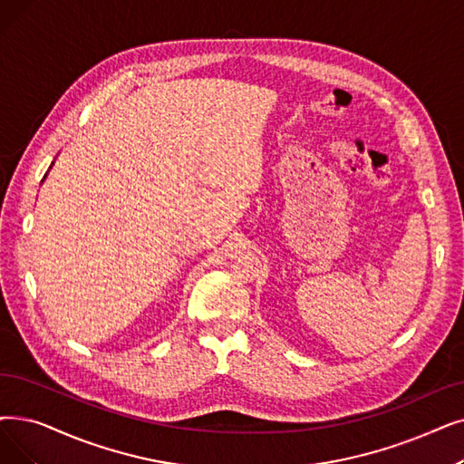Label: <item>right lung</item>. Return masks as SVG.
I'll use <instances>...</instances> for the list:
<instances>
[{
	"instance_id": "obj_1",
	"label": "right lung",
	"mask_w": 464,
	"mask_h": 464,
	"mask_svg": "<svg viewBox=\"0 0 464 464\" xmlns=\"http://www.w3.org/2000/svg\"><path fill=\"white\" fill-rule=\"evenodd\" d=\"M45 176H47V174H45Z\"/></svg>"
}]
</instances>
